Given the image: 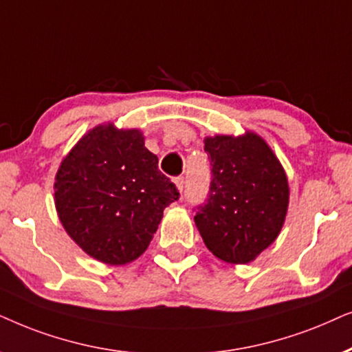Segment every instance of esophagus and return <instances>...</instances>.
I'll return each instance as SVG.
<instances>
[{
	"instance_id": "1",
	"label": "esophagus",
	"mask_w": 352,
	"mask_h": 352,
	"mask_svg": "<svg viewBox=\"0 0 352 352\" xmlns=\"http://www.w3.org/2000/svg\"><path fill=\"white\" fill-rule=\"evenodd\" d=\"M173 184H175V186H177V190L180 191H184V185H185V179L184 177H177V179H173Z\"/></svg>"
}]
</instances>
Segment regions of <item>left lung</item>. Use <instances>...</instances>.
Wrapping results in <instances>:
<instances>
[{
  "mask_svg": "<svg viewBox=\"0 0 352 352\" xmlns=\"http://www.w3.org/2000/svg\"><path fill=\"white\" fill-rule=\"evenodd\" d=\"M212 166L209 198L195 223L208 250L227 264H248L277 240L289 203L287 173L254 132L204 138Z\"/></svg>",
  "mask_w": 352,
  "mask_h": 352,
  "instance_id": "obj_1",
  "label": "left lung"
}]
</instances>
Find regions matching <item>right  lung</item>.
<instances>
[{"mask_svg": "<svg viewBox=\"0 0 352 352\" xmlns=\"http://www.w3.org/2000/svg\"><path fill=\"white\" fill-rule=\"evenodd\" d=\"M179 199L138 129L88 130L54 177V204L67 235L93 259L125 265L151 243L164 209Z\"/></svg>", "mask_w": 352, "mask_h": 352, "instance_id": "add662e5", "label": "right lung"}]
</instances>
